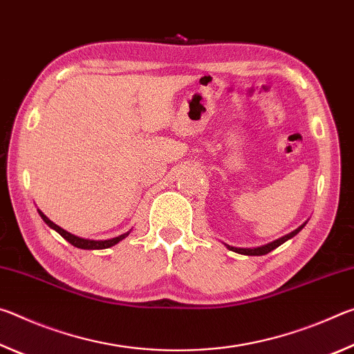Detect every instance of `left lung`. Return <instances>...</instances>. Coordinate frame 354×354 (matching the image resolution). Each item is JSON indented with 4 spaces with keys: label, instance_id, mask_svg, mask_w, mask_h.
<instances>
[{
    "label": "left lung",
    "instance_id": "left-lung-1",
    "mask_svg": "<svg viewBox=\"0 0 354 354\" xmlns=\"http://www.w3.org/2000/svg\"><path fill=\"white\" fill-rule=\"evenodd\" d=\"M304 225L306 223H303L301 226H298L295 231H292V232H289V234H286V236H283V237H279V239H277V241H273V242H270V243H267V245H262V247H257V248H236V247H230V245H226L227 248H230L231 251H236V253H239V254H247V256H263V254H267V253H270L272 250H274V248H278L279 245H283L284 242H287L289 241V239H292L293 236H297L299 231L303 230L304 227Z\"/></svg>",
    "mask_w": 354,
    "mask_h": 354
}]
</instances>
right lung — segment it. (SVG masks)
I'll list each match as a JSON object with an SVG mask.
<instances>
[{"instance_id":"1","label":"right lung","mask_w":354,"mask_h":354,"mask_svg":"<svg viewBox=\"0 0 354 354\" xmlns=\"http://www.w3.org/2000/svg\"><path fill=\"white\" fill-rule=\"evenodd\" d=\"M40 217L44 218L45 223L51 227V230H55L56 232H59L65 241L70 242L73 247L76 248H81V250H104V248H109V247H113V245H117L120 241H123L124 237H127L129 232H124V234L118 236V237H113V239H109V241H91V239H82V237H77L75 234H71V232L62 230L61 226H57L56 223H53V221L46 217V215L44 212H40Z\"/></svg>"}]
</instances>
